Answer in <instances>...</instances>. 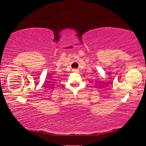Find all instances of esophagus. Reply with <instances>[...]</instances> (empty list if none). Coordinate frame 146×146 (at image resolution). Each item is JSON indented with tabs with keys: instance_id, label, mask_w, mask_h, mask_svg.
I'll use <instances>...</instances> for the list:
<instances>
[{
	"instance_id": "1",
	"label": "esophagus",
	"mask_w": 146,
	"mask_h": 146,
	"mask_svg": "<svg viewBox=\"0 0 146 146\" xmlns=\"http://www.w3.org/2000/svg\"><path fill=\"white\" fill-rule=\"evenodd\" d=\"M73 72H78V69H74V70H73Z\"/></svg>"
}]
</instances>
